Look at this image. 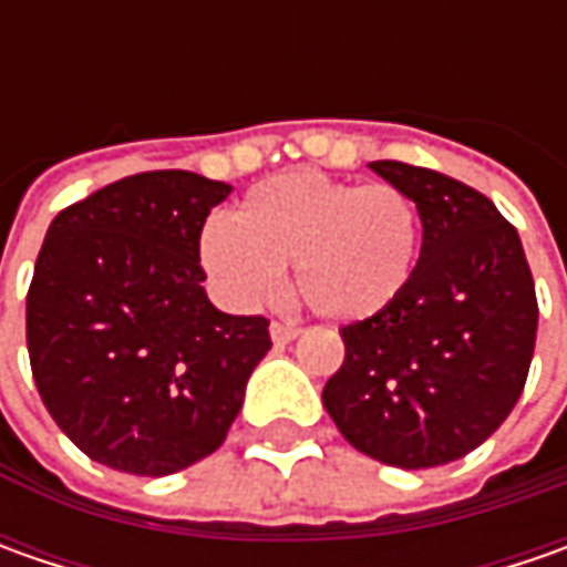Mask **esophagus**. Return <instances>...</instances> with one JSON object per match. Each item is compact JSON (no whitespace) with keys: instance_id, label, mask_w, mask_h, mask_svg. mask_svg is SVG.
<instances>
[{"instance_id":"obj_1","label":"esophagus","mask_w":567,"mask_h":567,"mask_svg":"<svg viewBox=\"0 0 567 567\" xmlns=\"http://www.w3.org/2000/svg\"><path fill=\"white\" fill-rule=\"evenodd\" d=\"M302 334V328H296V324H287V321H271V338L274 343H290V340H296Z\"/></svg>"}]
</instances>
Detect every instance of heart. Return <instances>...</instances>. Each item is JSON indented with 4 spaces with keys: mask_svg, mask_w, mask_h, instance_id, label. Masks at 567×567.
<instances>
[{
    "mask_svg": "<svg viewBox=\"0 0 567 567\" xmlns=\"http://www.w3.org/2000/svg\"><path fill=\"white\" fill-rule=\"evenodd\" d=\"M420 255L423 210L410 192L312 169L258 183L202 239L205 268L233 299H271L296 265L302 299L334 321L388 312L413 284Z\"/></svg>",
    "mask_w": 567,
    "mask_h": 567,
    "instance_id": "heart-1",
    "label": "heart"
}]
</instances>
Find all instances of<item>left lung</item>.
Listing matches in <instances>:
<instances>
[{"mask_svg":"<svg viewBox=\"0 0 567 567\" xmlns=\"http://www.w3.org/2000/svg\"><path fill=\"white\" fill-rule=\"evenodd\" d=\"M423 210V255L406 293L340 328L343 365L324 410L381 464L423 470L480 447L508 420L536 343L534 274L517 229L476 188L401 161L369 164Z\"/></svg>","mask_w":567,"mask_h":567,"instance_id":"1","label":"left lung"}]
</instances>
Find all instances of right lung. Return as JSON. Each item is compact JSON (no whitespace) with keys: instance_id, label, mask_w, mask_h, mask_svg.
I'll return each mask as SVG.
<instances>
[{"instance_id":"right-lung-1","label":"right lung","mask_w":567,"mask_h":567,"mask_svg":"<svg viewBox=\"0 0 567 567\" xmlns=\"http://www.w3.org/2000/svg\"><path fill=\"white\" fill-rule=\"evenodd\" d=\"M229 195L135 173L55 214L28 290V353L55 425L91 461L166 476L224 445L268 318L210 306L202 229Z\"/></svg>"}]
</instances>
